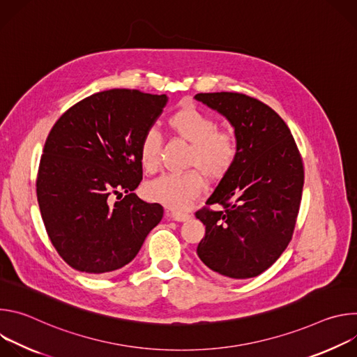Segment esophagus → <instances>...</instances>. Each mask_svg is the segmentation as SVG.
<instances>
[{
    "mask_svg": "<svg viewBox=\"0 0 357 357\" xmlns=\"http://www.w3.org/2000/svg\"><path fill=\"white\" fill-rule=\"evenodd\" d=\"M172 220L175 222H186L190 216L188 213H182V212H168L167 213Z\"/></svg>",
    "mask_w": 357,
    "mask_h": 357,
    "instance_id": "obj_1",
    "label": "esophagus"
}]
</instances>
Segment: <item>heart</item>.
I'll return each mask as SVG.
<instances>
[{
	"label": "heart",
	"mask_w": 357,
	"mask_h": 357,
	"mask_svg": "<svg viewBox=\"0 0 357 357\" xmlns=\"http://www.w3.org/2000/svg\"><path fill=\"white\" fill-rule=\"evenodd\" d=\"M171 130L192 144L188 167L190 169L182 174H165L145 185V195L149 200L181 211L205 189V176L211 181L222 179L233 167L237 158V141L233 132L218 130L216 121L200 110L188 106L178 110L169 119ZM162 138L157 130H149L139 144L141 167L154 172L161 162Z\"/></svg>",
	"instance_id": "b5f03b06"
}]
</instances>
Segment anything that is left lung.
Instances as JSON below:
<instances>
[{
	"instance_id": "left-lung-1",
	"label": "left lung",
	"mask_w": 357,
	"mask_h": 357,
	"mask_svg": "<svg viewBox=\"0 0 357 357\" xmlns=\"http://www.w3.org/2000/svg\"><path fill=\"white\" fill-rule=\"evenodd\" d=\"M195 98L234 128L237 158L196 218L206 233L196 248L202 263L225 278L245 280L270 268L287 248L296 222L303 167L284 120L241 93H199Z\"/></svg>"
}]
</instances>
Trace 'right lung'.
<instances>
[{"label": "right lung", "instance_id": "obj_1", "mask_svg": "<svg viewBox=\"0 0 357 357\" xmlns=\"http://www.w3.org/2000/svg\"><path fill=\"white\" fill-rule=\"evenodd\" d=\"M167 103L165 94L112 89L79 101L50 130L38 203L50 241L75 270H120L161 222L160 203H146L134 190L142 179L139 144Z\"/></svg>", "mask_w": 357, "mask_h": 357}]
</instances>
